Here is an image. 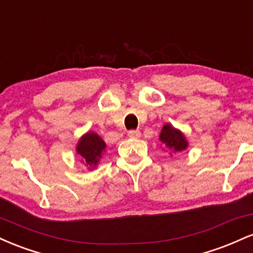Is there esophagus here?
Returning a JSON list of instances; mask_svg holds the SVG:
<instances>
[{"instance_id": "esophagus-1", "label": "esophagus", "mask_w": 253, "mask_h": 253, "mask_svg": "<svg viewBox=\"0 0 253 253\" xmlns=\"http://www.w3.org/2000/svg\"><path fill=\"white\" fill-rule=\"evenodd\" d=\"M128 136L129 138H140L141 132L140 130H129Z\"/></svg>"}]
</instances>
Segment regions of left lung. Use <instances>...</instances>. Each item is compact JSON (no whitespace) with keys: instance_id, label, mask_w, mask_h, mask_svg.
I'll list each match as a JSON object with an SVG mask.
<instances>
[{"instance_id":"left-lung-1","label":"left lung","mask_w":253,"mask_h":253,"mask_svg":"<svg viewBox=\"0 0 253 253\" xmlns=\"http://www.w3.org/2000/svg\"><path fill=\"white\" fill-rule=\"evenodd\" d=\"M159 141L163 145L164 149L170 151V155L181 153L189 146L184 133L178 128H175L171 124L164 125L159 134Z\"/></svg>"}]
</instances>
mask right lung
<instances>
[{
	"mask_svg": "<svg viewBox=\"0 0 253 253\" xmlns=\"http://www.w3.org/2000/svg\"><path fill=\"white\" fill-rule=\"evenodd\" d=\"M107 145L104 140L97 133L89 132L84 133L81 136L76 145V153L80 156L81 162L88 168L89 170L97 168L100 159L102 158Z\"/></svg>",
	"mask_w": 253,
	"mask_h": 253,
	"instance_id": "right-lung-1",
	"label": "right lung"
}]
</instances>
